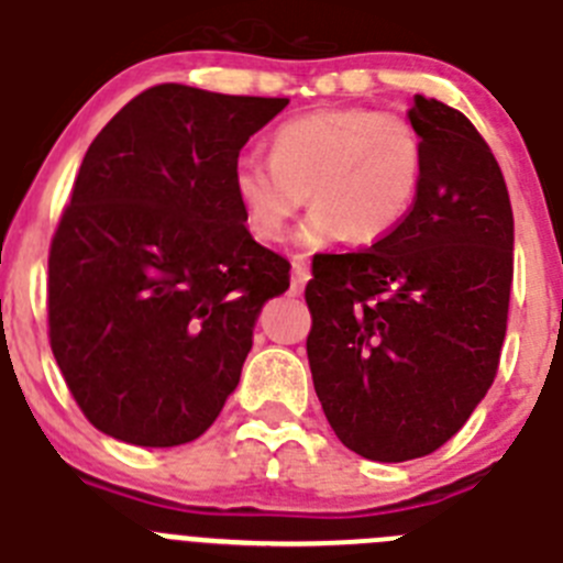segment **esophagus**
Segmentation results:
<instances>
[{
	"label": "esophagus",
	"mask_w": 563,
	"mask_h": 563,
	"mask_svg": "<svg viewBox=\"0 0 563 563\" xmlns=\"http://www.w3.org/2000/svg\"><path fill=\"white\" fill-rule=\"evenodd\" d=\"M306 283H309V263H306L302 254H297L295 268H291V295H300Z\"/></svg>",
	"instance_id": "34e87169"
}]
</instances>
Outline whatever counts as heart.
Wrapping results in <instances>:
<instances>
[{"instance_id":"heart-1","label":"heart","mask_w":563,"mask_h":563,"mask_svg":"<svg viewBox=\"0 0 563 563\" xmlns=\"http://www.w3.org/2000/svg\"><path fill=\"white\" fill-rule=\"evenodd\" d=\"M422 175L413 121L374 107H325L283 121L268 135V161H234L232 187L249 229L266 243L286 238L309 192L311 243H379L408 221Z\"/></svg>"}]
</instances>
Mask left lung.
I'll use <instances>...</instances> for the list:
<instances>
[{
	"label": "left lung",
	"mask_w": 563,
	"mask_h": 563,
	"mask_svg": "<svg viewBox=\"0 0 563 563\" xmlns=\"http://www.w3.org/2000/svg\"><path fill=\"white\" fill-rule=\"evenodd\" d=\"M424 175L379 243L311 257L314 390L345 448L408 462L459 433L496 379L512 286V209L467 115L413 96Z\"/></svg>",
	"instance_id": "left-lung-1"
}]
</instances>
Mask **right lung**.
Instances as JSON below:
<instances>
[{
    "label": "right lung",
    "instance_id": "add662e5",
    "mask_svg": "<svg viewBox=\"0 0 563 563\" xmlns=\"http://www.w3.org/2000/svg\"><path fill=\"white\" fill-rule=\"evenodd\" d=\"M286 104L155 85L87 150L47 254V336L107 437L192 442L241 383L254 320L291 263L243 227L232 169Z\"/></svg>",
    "mask_w": 563,
    "mask_h": 563
}]
</instances>
